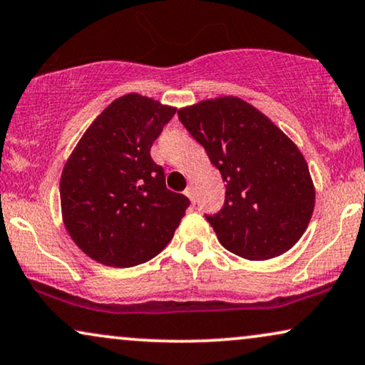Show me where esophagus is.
<instances>
[{
	"label": "esophagus",
	"mask_w": 365,
	"mask_h": 365,
	"mask_svg": "<svg viewBox=\"0 0 365 365\" xmlns=\"http://www.w3.org/2000/svg\"><path fill=\"white\" fill-rule=\"evenodd\" d=\"M184 194H186V196H187L189 200H191L192 202L196 201V197H194V187L191 186V184H189V186H187L186 189H184Z\"/></svg>",
	"instance_id": "esophagus-1"
}]
</instances>
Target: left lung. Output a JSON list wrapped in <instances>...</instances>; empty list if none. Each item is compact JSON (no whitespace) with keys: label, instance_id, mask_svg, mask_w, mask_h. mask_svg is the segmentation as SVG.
<instances>
[{"label":"left lung","instance_id":"8db88e82","mask_svg":"<svg viewBox=\"0 0 365 365\" xmlns=\"http://www.w3.org/2000/svg\"><path fill=\"white\" fill-rule=\"evenodd\" d=\"M178 115L226 182L223 207L206 215L220 243L246 259L288 252L315 205L309 165L297 145L238 97L202 101Z\"/></svg>","mask_w":365,"mask_h":365}]
</instances>
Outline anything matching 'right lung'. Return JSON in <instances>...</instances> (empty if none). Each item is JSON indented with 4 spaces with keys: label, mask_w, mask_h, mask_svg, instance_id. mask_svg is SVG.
I'll use <instances>...</instances> for the list:
<instances>
[{
    "label": "right lung",
    "mask_w": 365,
    "mask_h": 365,
    "mask_svg": "<svg viewBox=\"0 0 365 365\" xmlns=\"http://www.w3.org/2000/svg\"><path fill=\"white\" fill-rule=\"evenodd\" d=\"M174 113V107L139 93L119 97L92 122L65 164V228L96 262L135 267L173 240L189 200L165 187L150 148Z\"/></svg>",
    "instance_id": "add662e5"
}]
</instances>
